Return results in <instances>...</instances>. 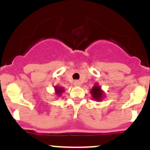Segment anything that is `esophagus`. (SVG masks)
Listing matches in <instances>:
<instances>
[{"instance_id": "obj_1", "label": "esophagus", "mask_w": 150, "mask_h": 150, "mask_svg": "<svg viewBox=\"0 0 150 150\" xmlns=\"http://www.w3.org/2000/svg\"><path fill=\"white\" fill-rule=\"evenodd\" d=\"M74 85L75 86H79V85H80V83H79V82L78 81V80H76V81H74Z\"/></svg>"}]
</instances>
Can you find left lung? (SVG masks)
<instances>
[{
  "mask_svg": "<svg viewBox=\"0 0 150 150\" xmlns=\"http://www.w3.org/2000/svg\"><path fill=\"white\" fill-rule=\"evenodd\" d=\"M91 95L93 96V98L95 99L96 100H101V98L103 96V93H102L101 90H100V87L95 86L93 88H91Z\"/></svg>",
  "mask_w": 150,
  "mask_h": 150,
  "instance_id": "1",
  "label": "left lung"
}]
</instances>
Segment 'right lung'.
Returning <instances> with one entry per match:
<instances>
[{"instance_id": "obj_1", "label": "right lung", "mask_w": 150, "mask_h": 150, "mask_svg": "<svg viewBox=\"0 0 150 150\" xmlns=\"http://www.w3.org/2000/svg\"><path fill=\"white\" fill-rule=\"evenodd\" d=\"M55 89H56L57 93H58V94L61 93L62 91H64V89H62V88H58V87H56V88H55Z\"/></svg>"}]
</instances>
